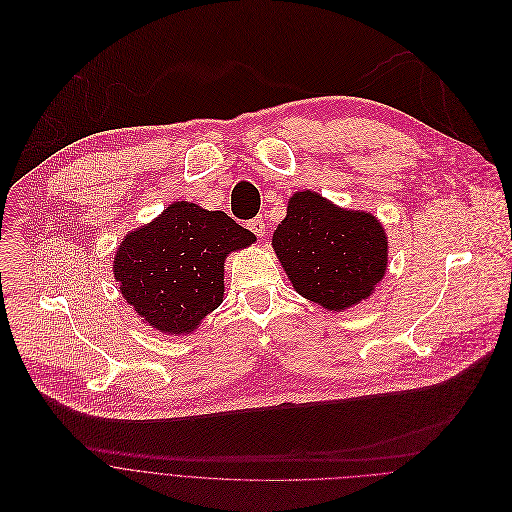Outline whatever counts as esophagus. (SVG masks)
Returning <instances> with one entry per match:
<instances>
[{
    "label": "esophagus",
    "instance_id": "esophagus-1",
    "mask_svg": "<svg viewBox=\"0 0 512 512\" xmlns=\"http://www.w3.org/2000/svg\"><path fill=\"white\" fill-rule=\"evenodd\" d=\"M248 230H250L252 234H256L258 238L266 236V222H264V218H262V216H256L254 220H250V222H248Z\"/></svg>",
    "mask_w": 512,
    "mask_h": 512
}]
</instances>
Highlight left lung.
<instances>
[{
	"instance_id": "1",
	"label": "left lung",
	"mask_w": 512,
	"mask_h": 512,
	"mask_svg": "<svg viewBox=\"0 0 512 512\" xmlns=\"http://www.w3.org/2000/svg\"><path fill=\"white\" fill-rule=\"evenodd\" d=\"M272 246L296 292L337 313L367 298L387 268L381 224L313 191L290 197Z\"/></svg>"
}]
</instances>
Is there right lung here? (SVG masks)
I'll list each match as a JSON object with an SVG mask.
<instances>
[{
  "instance_id": "1",
  "label": "right lung",
  "mask_w": 512,
  "mask_h": 512,
  "mask_svg": "<svg viewBox=\"0 0 512 512\" xmlns=\"http://www.w3.org/2000/svg\"><path fill=\"white\" fill-rule=\"evenodd\" d=\"M256 236L224 212L175 201L125 236L115 278L133 309L161 333H191L224 298V258Z\"/></svg>"
}]
</instances>
